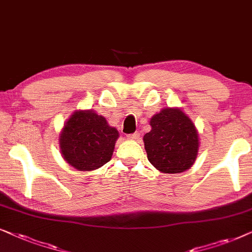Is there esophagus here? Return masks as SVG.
Returning <instances> with one entry per match:
<instances>
[{
	"mask_svg": "<svg viewBox=\"0 0 252 252\" xmlns=\"http://www.w3.org/2000/svg\"><path fill=\"white\" fill-rule=\"evenodd\" d=\"M126 137H128V139H131V140H136L138 139L140 137V133L138 131L133 132V133H129V135H126Z\"/></svg>",
	"mask_w": 252,
	"mask_h": 252,
	"instance_id": "34e87169",
	"label": "esophagus"
}]
</instances>
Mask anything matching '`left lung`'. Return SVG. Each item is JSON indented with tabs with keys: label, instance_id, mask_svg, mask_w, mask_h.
Here are the masks:
<instances>
[{
	"label": "left lung",
	"instance_id": "obj_1",
	"mask_svg": "<svg viewBox=\"0 0 252 252\" xmlns=\"http://www.w3.org/2000/svg\"><path fill=\"white\" fill-rule=\"evenodd\" d=\"M144 136L147 159L158 170L176 174L193 165L199 150L198 131L180 108H163L150 121Z\"/></svg>",
	"mask_w": 252,
	"mask_h": 252
}]
</instances>
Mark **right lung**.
<instances>
[{
	"label": "right lung",
	"instance_id": "1",
	"mask_svg": "<svg viewBox=\"0 0 252 252\" xmlns=\"http://www.w3.org/2000/svg\"><path fill=\"white\" fill-rule=\"evenodd\" d=\"M119 131L93 110H77L60 135V150L77 170L98 169L112 159Z\"/></svg>",
	"mask_w": 252,
	"mask_h": 252
}]
</instances>
